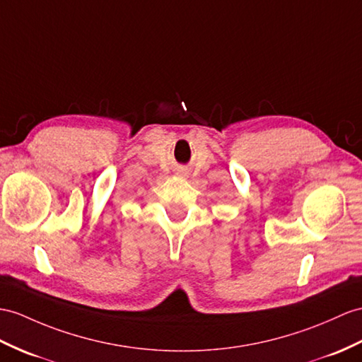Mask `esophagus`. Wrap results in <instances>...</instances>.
Segmentation results:
<instances>
[{
  "label": "esophagus",
  "instance_id": "34e87169",
  "mask_svg": "<svg viewBox=\"0 0 362 362\" xmlns=\"http://www.w3.org/2000/svg\"><path fill=\"white\" fill-rule=\"evenodd\" d=\"M176 175L182 176V178H186V176H189V170L184 169V167H180V169H176Z\"/></svg>",
  "mask_w": 362,
  "mask_h": 362
}]
</instances>
